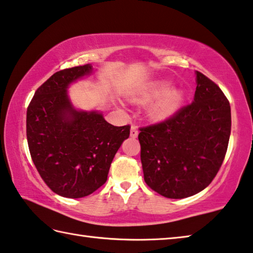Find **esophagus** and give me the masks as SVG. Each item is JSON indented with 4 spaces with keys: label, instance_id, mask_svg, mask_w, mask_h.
<instances>
[{
    "label": "esophagus",
    "instance_id": "obj_1",
    "mask_svg": "<svg viewBox=\"0 0 253 253\" xmlns=\"http://www.w3.org/2000/svg\"><path fill=\"white\" fill-rule=\"evenodd\" d=\"M138 134H139V131H138V129H136V126H131V130H130L131 138H136V136H138Z\"/></svg>",
    "mask_w": 253,
    "mask_h": 253
}]
</instances>
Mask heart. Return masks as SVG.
<instances>
[{
  "mask_svg": "<svg viewBox=\"0 0 253 253\" xmlns=\"http://www.w3.org/2000/svg\"><path fill=\"white\" fill-rule=\"evenodd\" d=\"M169 86L170 82L168 81H157L148 84L136 93L133 96V100L144 103L159 95V96L148 106L147 112L149 117L152 119H166L180 108L184 99V91L182 88H169Z\"/></svg>",
  "mask_w": 253,
  "mask_h": 253,
  "instance_id": "1",
  "label": "heart"
}]
</instances>
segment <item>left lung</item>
<instances>
[{"label": "left lung", "instance_id": "1", "mask_svg": "<svg viewBox=\"0 0 253 253\" xmlns=\"http://www.w3.org/2000/svg\"><path fill=\"white\" fill-rule=\"evenodd\" d=\"M196 74L192 103L139 133L145 183L169 199L191 197L211 183L231 133L228 99L205 74Z\"/></svg>", "mask_w": 253, "mask_h": 253}]
</instances>
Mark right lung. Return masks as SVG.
Returning <instances> with one entry per match:
<instances>
[{"mask_svg":"<svg viewBox=\"0 0 253 253\" xmlns=\"http://www.w3.org/2000/svg\"><path fill=\"white\" fill-rule=\"evenodd\" d=\"M93 72L91 64L61 70L34 93L26 111V138L35 168L61 197L78 199L99 189L130 126H114L99 111L77 110L71 83Z\"/></svg>","mask_w":253,"mask_h":253,"instance_id":"obj_1","label":"right lung"}]
</instances>
